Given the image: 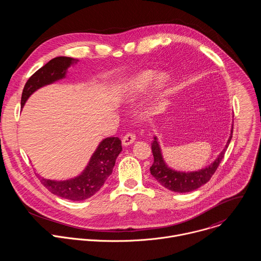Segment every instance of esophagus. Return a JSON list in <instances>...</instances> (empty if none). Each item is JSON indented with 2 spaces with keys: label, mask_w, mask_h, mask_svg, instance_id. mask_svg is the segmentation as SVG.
<instances>
[{
  "label": "esophagus",
  "mask_w": 261,
  "mask_h": 261,
  "mask_svg": "<svg viewBox=\"0 0 261 261\" xmlns=\"http://www.w3.org/2000/svg\"><path fill=\"white\" fill-rule=\"evenodd\" d=\"M135 139H136L135 134H133V133H127V134L123 137L122 143H123V145L127 146V145L132 144V143L135 141Z\"/></svg>",
  "instance_id": "esophagus-1"
}]
</instances>
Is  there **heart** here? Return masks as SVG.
<instances>
[{
    "instance_id": "obj_1",
    "label": "heart",
    "mask_w": 261,
    "mask_h": 261,
    "mask_svg": "<svg viewBox=\"0 0 261 261\" xmlns=\"http://www.w3.org/2000/svg\"><path fill=\"white\" fill-rule=\"evenodd\" d=\"M169 84V76L165 72H156L152 69L139 71L126 79L120 86V96L123 102L132 103L142 97L151 89L154 99L162 97Z\"/></svg>"
}]
</instances>
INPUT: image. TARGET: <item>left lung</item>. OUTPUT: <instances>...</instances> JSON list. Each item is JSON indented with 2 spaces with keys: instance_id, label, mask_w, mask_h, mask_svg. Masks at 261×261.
<instances>
[{
  "instance_id": "1",
  "label": "left lung",
  "mask_w": 261,
  "mask_h": 261,
  "mask_svg": "<svg viewBox=\"0 0 261 261\" xmlns=\"http://www.w3.org/2000/svg\"><path fill=\"white\" fill-rule=\"evenodd\" d=\"M232 130H233V124L231 127L230 136L227 140V143L216 160L210 164L208 166L197 170V171H190V172H182V171H176L172 168H170L164 161L161 147L158 141V138L155 136L154 141L152 143V152L154 156V163L151 166V174L157 179V181L162 185L164 188L177 192V193H187L194 191L201 187L202 185L207 182L212 175L217 170L220 162L222 161L223 157H224L225 151L230 143L231 137H232Z\"/></svg>"
}]
</instances>
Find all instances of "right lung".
I'll list each match as a JSON object with an SVG mask.
<instances>
[{
    "mask_svg": "<svg viewBox=\"0 0 261 261\" xmlns=\"http://www.w3.org/2000/svg\"><path fill=\"white\" fill-rule=\"evenodd\" d=\"M77 61L69 57H57L36 71L24 85L20 102L21 107L38 89L65 79L67 69ZM121 152L122 142L120 138L107 137L99 143L87 167L80 175L66 180H54L41 176H39V179L49 192L59 197L73 201L85 200L101 189L113 172L117 157Z\"/></svg>",
    "mask_w": 261,
    "mask_h": 261,
    "instance_id": "right-lung-1",
    "label": "right lung"
}]
</instances>
